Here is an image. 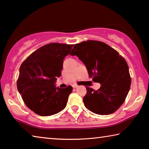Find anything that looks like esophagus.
Wrapping results in <instances>:
<instances>
[{
  "instance_id": "1",
  "label": "esophagus",
  "mask_w": 149,
  "mask_h": 149,
  "mask_svg": "<svg viewBox=\"0 0 149 149\" xmlns=\"http://www.w3.org/2000/svg\"><path fill=\"white\" fill-rule=\"evenodd\" d=\"M72 87H74V88H77V87H78V85L74 84V85H72Z\"/></svg>"
}]
</instances>
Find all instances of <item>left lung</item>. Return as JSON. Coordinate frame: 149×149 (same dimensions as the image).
I'll list each match as a JSON object with an SVG mask.
<instances>
[{"mask_svg":"<svg viewBox=\"0 0 149 149\" xmlns=\"http://www.w3.org/2000/svg\"><path fill=\"white\" fill-rule=\"evenodd\" d=\"M70 55L79 58L86 66L89 77L100 84L97 91L86 87L83 99L85 107L99 115L116 112L124 102L131 86L125 59L109 45L91 40L75 45Z\"/></svg>","mask_w":149,"mask_h":149,"instance_id":"1","label":"left lung"}]
</instances>
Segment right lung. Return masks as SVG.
I'll return each mask as SVG.
<instances>
[{
  "label": "right lung",
  "instance_id": "1",
  "mask_svg": "<svg viewBox=\"0 0 149 149\" xmlns=\"http://www.w3.org/2000/svg\"><path fill=\"white\" fill-rule=\"evenodd\" d=\"M73 45L50 43L27 57L19 68L17 90L26 105L42 116L56 114L66 107L73 88L56 87L62 74L64 58Z\"/></svg>",
  "mask_w": 149,
  "mask_h": 149
}]
</instances>
